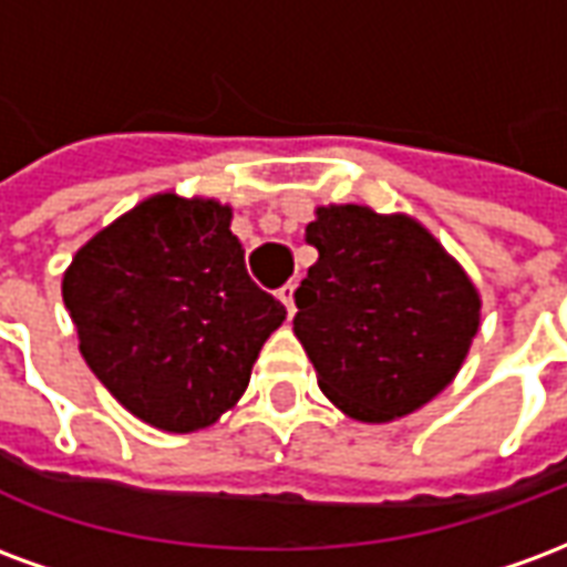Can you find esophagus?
Returning <instances> with one entry per match:
<instances>
[{
  "label": "esophagus",
  "instance_id": "34e87169",
  "mask_svg": "<svg viewBox=\"0 0 567 567\" xmlns=\"http://www.w3.org/2000/svg\"><path fill=\"white\" fill-rule=\"evenodd\" d=\"M276 297H279V300H282V303H285V309H288V316H295V285H291V282L282 285V288L276 291Z\"/></svg>",
  "mask_w": 567,
  "mask_h": 567
}]
</instances>
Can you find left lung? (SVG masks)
I'll list each match as a JSON object with an SVG mask.
<instances>
[{
  "label": "left lung",
  "mask_w": 567,
  "mask_h": 567,
  "mask_svg": "<svg viewBox=\"0 0 567 567\" xmlns=\"http://www.w3.org/2000/svg\"><path fill=\"white\" fill-rule=\"evenodd\" d=\"M307 243L319 260L295 291V333L321 392L361 422L443 392L480 328V297L437 239L404 215L328 206Z\"/></svg>",
  "instance_id": "left-lung-1"
}]
</instances>
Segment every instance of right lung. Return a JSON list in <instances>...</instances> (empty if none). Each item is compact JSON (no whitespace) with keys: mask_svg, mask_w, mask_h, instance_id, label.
Returning <instances> with one entry per match:
<instances>
[{"mask_svg":"<svg viewBox=\"0 0 567 567\" xmlns=\"http://www.w3.org/2000/svg\"><path fill=\"white\" fill-rule=\"evenodd\" d=\"M63 300L81 355L133 416L163 431L212 425L246 392L285 307L251 282L230 209L157 194L72 258Z\"/></svg>","mask_w":567,"mask_h":567,"instance_id":"1","label":"right lung"}]
</instances>
